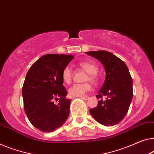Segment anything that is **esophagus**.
<instances>
[{
  "label": "esophagus",
  "instance_id": "1",
  "mask_svg": "<svg viewBox=\"0 0 154 154\" xmlns=\"http://www.w3.org/2000/svg\"><path fill=\"white\" fill-rule=\"evenodd\" d=\"M80 98H81V99H84V100H88V99H89V97H81Z\"/></svg>",
  "mask_w": 154,
  "mask_h": 154
}]
</instances>
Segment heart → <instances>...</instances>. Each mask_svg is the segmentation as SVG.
I'll return each instance as SVG.
<instances>
[{"mask_svg":"<svg viewBox=\"0 0 154 154\" xmlns=\"http://www.w3.org/2000/svg\"><path fill=\"white\" fill-rule=\"evenodd\" d=\"M81 67L85 71L87 74L84 78V81H89L94 84L98 82V66L92 62L82 61L79 64ZM73 72L70 66H66L63 69L62 73V79L64 83L69 84L72 81ZM89 82L81 84H75L71 87L69 90V94L72 97H82L87 92H90L92 89V85Z\"/></svg>","mask_w":154,"mask_h":154,"instance_id":"heart-1","label":"heart"}]
</instances>
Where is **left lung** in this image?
Segmentation results:
<instances>
[{
  "instance_id": "1",
  "label": "left lung",
  "mask_w": 154,
  "mask_h": 154,
  "mask_svg": "<svg viewBox=\"0 0 154 154\" xmlns=\"http://www.w3.org/2000/svg\"><path fill=\"white\" fill-rule=\"evenodd\" d=\"M85 53L103 64L106 76L96 96L99 101L97 107L90 112L96 121L104 126L119 124L126 115L133 99V80L126 64L114 54L106 51H89Z\"/></svg>"
}]
</instances>
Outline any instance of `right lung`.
Here are the masks:
<instances>
[{"label": "right lung", "mask_w": 154, "mask_h": 154, "mask_svg": "<svg viewBox=\"0 0 154 154\" xmlns=\"http://www.w3.org/2000/svg\"><path fill=\"white\" fill-rule=\"evenodd\" d=\"M73 55L46 54L35 62L26 74L22 96L29 121L43 132H52L63 124L69 115L71 100L63 85V69ZM59 100L55 104L54 101Z\"/></svg>", "instance_id": "add662e5"}]
</instances>
